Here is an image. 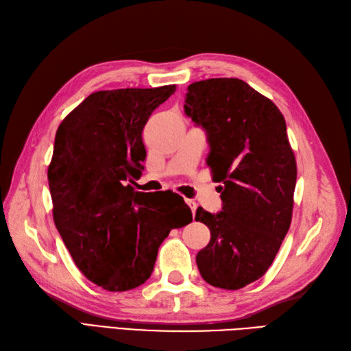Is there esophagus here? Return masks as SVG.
Segmentation results:
<instances>
[{
	"mask_svg": "<svg viewBox=\"0 0 351 351\" xmlns=\"http://www.w3.org/2000/svg\"><path fill=\"white\" fill-rule=\"evenodd\" d=\"M185 202H186V204H188V206H190V209H191L193 215H195V210H197V203H195L194 200H190V199H186Z\"/></svg>",
	"mask_w": 351,
	"mask_h": 351,
	"instance_id": "obj_1",
	"label": "esophagus"
}]
</instances>
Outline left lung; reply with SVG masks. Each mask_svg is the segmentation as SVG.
Listing matches in <instances>:
<instances>
[{
  "instance_id": "1",
  "label": "left lung",
  "mask_w": 351,
  "mask_h": 351,
  "mask_svg": "<svg viewBox=\"0 0 351 351\" xmlns=\"http://www.w3.org/2000/svg\"><path fill=\"white\" fill-rule=\"evenodd\" d=\"M185 114L206 130L219 213L199 208L210 241L195 256L206 282L236 291L265 274L291 227L296 161L286 121L243 80L209 78L188 86Z\"/></svg>"
}]
</instances>
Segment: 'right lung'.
<instances>
[{
    "mask_svg": "<svg viewBox=\"0 0 351 351\" xmlns=\"http://www.w3.org/2000/svg\"><path fill=\"white\" fill-rule=\"evenodd\" d=\"M175 90L95 92L56 132L47 172L53 219L80 271L106 291L145 283L170 230L193 221L182 197L149 200L129 184L147 157L142 130Z\"/></svg>",
    "mask_w": 351,
    "mask_h": 351,
    "instance_id": "1",
    "label": "right lung"
}]
</instances>
